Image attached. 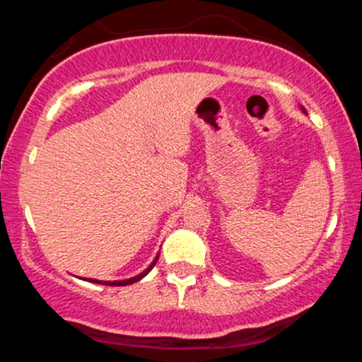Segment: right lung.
<instances>
[{"mask_svg":"<svg viewBox=\"0 0 362 362\" xmlns=\"http://www.w3.org/2000/svg\"><path fill=\"white\" fill-rule=\"evenodd\" d=\"M156 260H158V257H156V259H155V262H153V264L149 265V267L146 269V271H144V272H141L139 276L132 277V279H126V281H115V282H103V281H95V279H90V282H95V284H98V282H100V284H107V286H127V284H134V282H138L139 279H143V277L146 276V274H148L149 271H151L153 267H155Z\"/></svg>","mask_w":362,"mask_h":362,"instance_id":"1","label":"right lung"}]
</instances>
